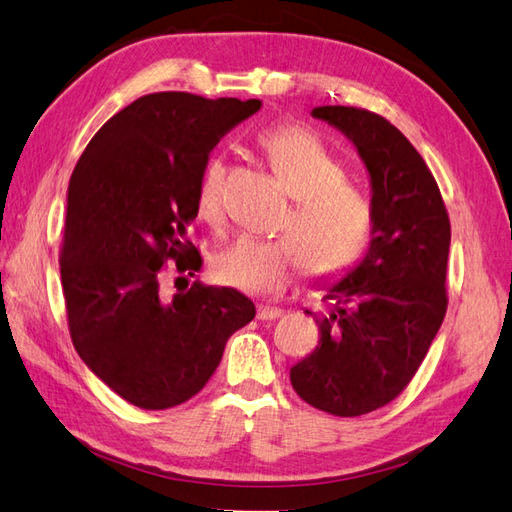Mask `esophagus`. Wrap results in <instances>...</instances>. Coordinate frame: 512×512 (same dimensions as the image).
Wrapping results in <instances>:
<instances>
[{
	"label": "esophagus",
	"instance_id": "esophagus-1",
	"mask_svg": "<svg viewBox=\"0 0 512 512\" xmlns=\"http://www.w3.org/2000/svg\"><path fill=\"white\" fill-rule=\"evenodd\" d=\"M283 316V310L279 307H272V305H259L257 307V318L259 320H277Z\"/></svg>",
	"mask_w": 512,
	"mask_h": 512
}]
</instances>
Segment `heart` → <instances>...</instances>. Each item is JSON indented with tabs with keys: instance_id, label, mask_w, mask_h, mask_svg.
I'll return each mask as SVG.
<instances>
[{
	"instance_id": "heart-1",
	"label": "heart",
	"mask_w": 512,
	"mask_h": 512,
	"mask_svg": "<svg viewBox=\"0 0 512 512\" xmlns=\"http://www.w3.org/2000/svg\"><path fill=\"white\" fill-rule=\"evenodd\" d=\"M268 165L294 202L277 240L240 237L216 253L213 277L248 294L275 296L305 268L316 283H334L360 266L375 237V200L325 139L299 124H277L257 139ZM196 211L220 229L227 216V165L211 157L196 183Z\"/></svg>"
}]
</instances>
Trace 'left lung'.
Instances as JSON below:
<instances>
[{"label":"left lung","instance_id":"1","mask_svg":"<svg viewBox=\"0 0 512 512\" xmlns=\"http://www.w3.org/2000/svg\"><path fill=\"white\" fill-rule=\"evenodd\" d=\"M312 115L358 148L377 222L360 266L325 294L318 347L292 366L290 382L310 406L360 417L406 390L443 325L451 227L436 178L386 117L358 106H318Z\"/></svg>","mask_w":512,"mask_h":512}]
</instances>
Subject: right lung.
<instances>
[{
    "mask_svg": "<svg viewBox=\"0 0 512 512\" xmlns=\"http://www.w3.org/2000/svg\"><path fill=\"white\" fill-rule=\"evenodd\" d=\"M259 106L148 93L93 135L71 174L58 257L69 336L82 362L137 408L192 399L218 368L227 340L255 318L244 294L200 281L187 288L183 275L202 264L185 237L198 216L202 165L220 137ZM168 269L186 281L174 297L160 288Z\"/></svg>",
    "mask_w": 512,
    "mask_h": 512,
    "instance_id": "add662e5",
    "label": "right lung"
}]
</instances>
